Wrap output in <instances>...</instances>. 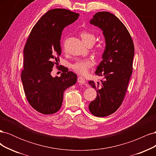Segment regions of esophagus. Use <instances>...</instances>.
I'll return each instance as SVG.
<instances>
[{
    "label": "esophagus",
    "instance_id": "1",
    "mask_svg": "<svg viewBox=\"0 0 156 156\" xmlns=\"http://www.w3.org/2000/svg\"><path fill=\"white\" fill-rule=\"evenodd\" d=\"M77 81H78V83H79L80 84H84V83H86L85 79H84V78H83V77H81V76L78 77V78H77Z\"/></svg>",
    "mask_w": 156,
    "mask_h": 156
}]
</instances>
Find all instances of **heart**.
I'll return each mask as SVG.
<instances>
[{"mask_svg": "<svg viewBox=\"0 0 156 156\" xmlns=\"http://www.w3.org/2000/svg\"><path fill=\"white\" fill-rule=\"evenodd\" d=\"M81 39L84 44L91 42L94 44L96 40V36L92 32L88 31H83L81 33ZM103 47L100 46L98 48V53H101ZM94 65V62L91 59H79L72 65V69L79 74L86 75Z\"/></svg>", "mask_w": 156, "mask_h": 156, "instance_id": "obj_1", "label": "heart"}]
</instances>
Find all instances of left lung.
Segmentation results:
<instances>
[{"instance_id": "obj_1", "label": "left lung", "mask_w": 156, "mask_h": 156, "mask_svg": "<svg viewBox=\"0 0 156 156\" xmlns=\"http://www.w3.org/2000/svg\"><path fill=\"white\" fill-rule=\"evenodd\" d=\"M90 23L103 30L106 45L95 72L104 80L101 83L88 81L97 90L88 108L93 115L105 117L114 113L124 100L133 72L134 44L125 25L114 14L99 12Z\"/></svg>"}]
</instances>
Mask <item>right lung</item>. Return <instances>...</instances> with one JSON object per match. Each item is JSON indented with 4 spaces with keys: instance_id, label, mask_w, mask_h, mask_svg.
Instances as JSON below:
<instances>
[{
    "instance_id": "obj_1",
    "label": "right lung",
    "mask_w": 156,
    "mask_h": 156,
    "mask_svg": "<svg viewBox=\"0 0 156 156\" xmlns=\"http://www.w3.org/2000/svg\"><path fill=\"white\" fill-rule=\"evenodd\" d=\"M79 16L66 9L50 10L36 23L26 41L21 81L30 105L44 115L57 112L65 90L77 82V75L64 66L60 77H53L51 73L60 61L62 32Z\"/></svg>"
}]
</instances>
